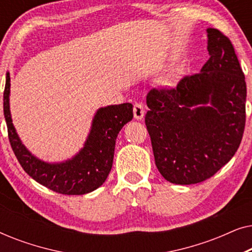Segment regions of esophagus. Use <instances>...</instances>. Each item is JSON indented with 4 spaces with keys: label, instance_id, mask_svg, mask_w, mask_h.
Listing matches in <instances>:
<instances>
[{
    "label": "esophagus",
    "instance_id": "34e87169",
    "mask_svg": "<svg viewBox=\"0 0 252 252\" xmlns=\"http://www.w3.org/2000/svg\"><path fill=\"white\" fill-rule=\"evenodd\" d=\"M133 112H134V117H135L137 120L143 119L144 109H143V105L141 104V103H135V104H134Z\"/></svg>",
    "mask_w": 252,
    "mask_h": 252
}]
</instances>
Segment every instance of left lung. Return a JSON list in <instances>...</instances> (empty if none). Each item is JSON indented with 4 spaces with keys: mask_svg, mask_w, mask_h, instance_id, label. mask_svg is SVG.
<instances>
[{
    "mask_svg": "<svg viewBox=\"0 0 252 252\" xmlns=\"http://www.w3.org/2000/svg\"><path fill=\"white\" fill-rule=\"evenodd\" d=\"M206 32L210 57L201 72L147 94L155 163L175 185L216 174L239 149L246 126L247 84L233 44L219 30Z\"/></svg>",
    "mask_w": 252,
    "mask_h": 252,
    "instance_id": "obj_1",
    "label": "left lung"
}]
</instances>
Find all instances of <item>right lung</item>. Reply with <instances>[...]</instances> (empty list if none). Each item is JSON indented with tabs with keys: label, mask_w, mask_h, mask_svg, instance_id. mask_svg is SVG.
I'll use <instances>...</instances> for the list:
<instances>
[{
	"label": "right lung",
	"mask_w": 252,
	"mask_h": 252,
	"mask_svg": "<svg viewBox=\"0 0 252 252\" xmlns=\"http://www.w3.org/2000/svg\"><path fill=\"white\" fill-rule=\"evenodd\" d=\"M9 94L8 72L3 93V111L8 136L17 159L30 177L44 187L63 195H84L104 184L112 167L117 136L123 126L133 118V105L130 103L99 109L80 153L64 163L48 164L34 157L19 140L10 115Z\"/></svg>",
	"instance_id": "right-lung-1"
}]
</instances>
